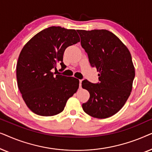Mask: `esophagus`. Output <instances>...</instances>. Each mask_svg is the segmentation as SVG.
Masks as SVG:
<instances>
[{
  "label": "esophagus",
  "mask_w": 152,
  "mask_h": 152,
  "mask_svg": "<svg viewBox=\"0 0 152 152\" xmlns=\"http://www.w3.org/2000/svg\"><path fill=\"white\" fill-rule=\"evenodd\" d=\"M82 80H80V88H82Z\"/></svg>",
  "instance_id": "1"
}]
</instances>
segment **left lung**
I'll use <instances>...</instances> for the list:
<instances>
[{"label":"left lung","instance_id":"obj_1","mask_svg":"<svg viewBox=\"0 0 152 152\" xmlns=\"http://www.w3.org/2000/svg\"><path fill=\"white\" fill-rule=\"evenodd\" d=\"M81 45L88 54L91 66L96 68L99 83L85 80L83 88L90 93L83 110L91 117L107 118L123 107L132 90L135 68L127 48L107 30H77Z\"/></svg>","mask_w":152,"mask_h":152}]
</instances>
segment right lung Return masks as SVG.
Here are the masks:
<instances>
[{
    "label": "right lung",
    "instance_id": "obj_1",
    "mask_svg": "<svg viewBox=\"0 0 152 152\" xmlns=\"http://www.w3.org/2000/svg\"><path fill=\"white\" fill-rule=\"evenodd\" d=\"M75 30L52 26L28 41L16 65L18 89L33 113L53 116L64 111L68 99L75 93L80 82L73 77L54 75L57 64L64 66L66 48L80 42Z\"/></svg>",
    "mask_w": 152,
    "mask_h": 152
}]
</instances>
